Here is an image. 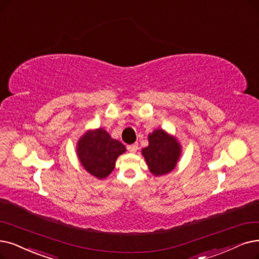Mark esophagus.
<instances>
[{
    "label": "esophagus",
    "mask_w": 259,
    "mask_h": 259,
    "mask_svg": "<svg viewBox=\"0 0 259 259\" xmlns=\"http://www.w3.org/2000/svg\"><path fill=\"white\" fill-rule=\"evenodd\" d=\"M127 150H128L131 153H135V152L138 150V143L130 144V146H127Z\"/></svg>",
    "instance_id": "esophagus-1"
}]
</instances>
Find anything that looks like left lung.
<instances>
[{"instance_id":"8db88e82","label":"left lung","mask_w":259,"mask_h":259,"mask_svg":"<svg viewBox=\"0 0 259 259\" xmlns=\"http://www.w3.org/2000/svg\"><path fill=\"white\" fill-rule=\"evenodd\" d=\"M149 147L142 150L150 171L154 175H162L172 171L181 155L177 139L162 130L154 131L149 136Z\"/></svg>"}]
</instances>
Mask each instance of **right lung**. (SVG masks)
<instances>
[{"label": "right lung", "mask_w": 259, "mask_h": 259, "mask_svg": "<svg viewBox=\"0 0 259 259\" xmlns=\"http://www.w3.org/2000/svg\"><path fill=\"white\" fill-rule=\"evenodd\" d=\"M124 152L125 147L102 128L86 133L77 143V154L82 167L100 180L112 172L116 159Z\"/></svg>", "instance_id": "1"}]
</instances>
